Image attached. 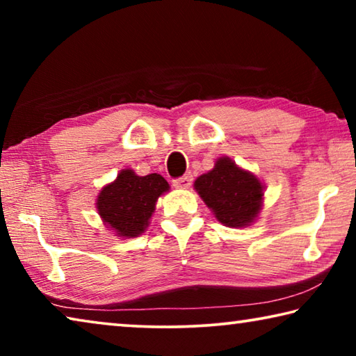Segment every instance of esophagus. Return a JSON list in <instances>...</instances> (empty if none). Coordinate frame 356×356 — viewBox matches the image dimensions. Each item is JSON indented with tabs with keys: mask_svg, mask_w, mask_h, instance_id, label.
<instances>
[{
	"mask_svg": "<svg viewBox=\"0 0 356 356\" xmlns=\"http://www.w3.org/2000/svg\"><path fill=\"white\" fill-rule=\"evenodd\" d=\"M191 182H193V174L191 172H186V174H184L182 177L172 180L174 186H177V188H188Z\"/></svg>",
	"mask_w": 356,
	"mask_h": 356,
	"instance_id": "1",
	"label": "esophagus"
}]
</instances>
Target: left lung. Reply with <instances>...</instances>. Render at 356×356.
<instances>
[{
	"instance_id": "1",
	"label": "left lung",
	"mask_w": 356,
	"mask_h": 356,
	"mask_svg": "<svg viewBox=\"0 0 356 356\" xmlns=\"http://www.w3.org/2000/svg\"><path fill=\"white\" fill-rule=\"evenodd\" d=\"M195 188L225 226H246L261 212L262 184L226 156L218 159L212 171L196 179Z\"/></svg>"
}]
</instances>
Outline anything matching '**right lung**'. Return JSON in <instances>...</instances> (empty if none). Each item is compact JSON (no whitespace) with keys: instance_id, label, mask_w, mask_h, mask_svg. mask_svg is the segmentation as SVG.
<instances>
[{"instance_id":"add662e5","label":"right lung","mask_w":356,"mask_h":356,"mask_svg":"<svg viewBox=\"0 0 356 356\" xmlns=\"http://www.w3.org/2000/svg\"><path fill=\"white\" fill-rule=\"evenodd\" d=\"M168 190L170 185L160 174L141 177L131 170H122L100 191L99 215L120 237H138L149 226L159 196Z\"/></svg>"}]
</instances>
